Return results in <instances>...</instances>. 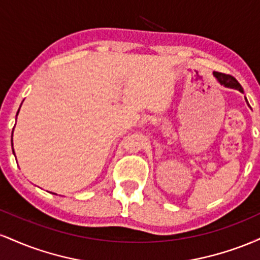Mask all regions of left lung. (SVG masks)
<instances>
[{
    "label": "left lung",
    "mask_w": 260,
    "mask_h": 260,
    "mask_svg": "<svg viewBox=\"0 0 260 260\" xmlns=\"http://www.w3.org/2000/svg\"><path fill=\"white\" fill-rule=\"evenodd\" d=\"M214 76H215L217 80H219L220 84L228 86V88L236 89V90H240L241 92H243V88L241 86L240 83L237 82V79H236L235 77L230 76V74L220 73V72H214Z\"/></svg>",
    "instance_id": "left-lung-1"
}]
</instances>
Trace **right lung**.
I'll return each mask as SVG.
<instances>
[{
  "label": "right lung",
  "instance_id": "1",
  "mask_svg": "<svg viewBox=\"0 0 260 260\" xmlns=\"http://www.w3.org/2000/svg\"><path fill=\"white\" fill-rule=\"evenodd\" d=\"M18 112H19V111H18ZM17 115H18V113H17ZM12 137H13V132H12ZM12 147H13V140H12Z\"/></svg>",
  "mask_w": 260,
  "mask_h": 260
}]
</instances>
